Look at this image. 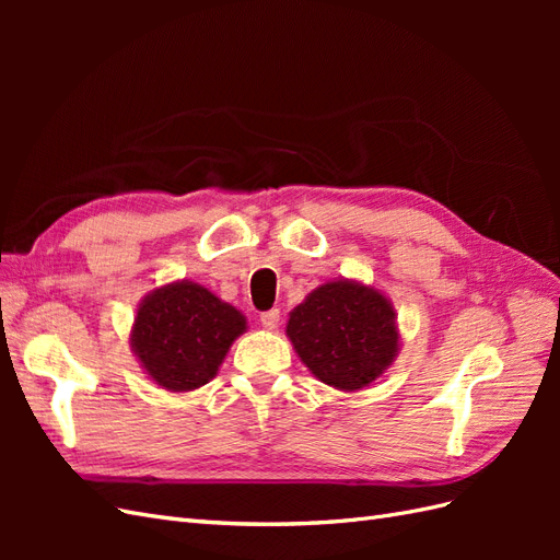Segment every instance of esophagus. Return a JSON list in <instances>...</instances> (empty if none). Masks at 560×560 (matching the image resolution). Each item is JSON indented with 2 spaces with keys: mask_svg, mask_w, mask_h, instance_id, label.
Listing matches in <instances>:
<instances>
[{
  "mask_svg": "<svg viewBox=\"0 0 560 560\" xmlns=\"http://www.w3.org/2000/svg\"><path fill=\"white\" fill-rule=\"evenodd\" d=\"M261 325L266 329H278V325H280V311L278 308H270V311L261 313Z\"/></svg>",
  "mask_w": 560,
  "mask_h": 560,
  "instance_id": "esophagus-1",
  "label": "esophagus"
}]
</instances>
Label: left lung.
<instances>
[{"label": "left lung", "mask_w": 560, "mask_h": 560, "mask_svg": "<svg viewBox=\"0 0 560 560\" xmlns=\"http://www.w3.org/2000/svg\"><path fill=\"white\" fill-rule=\"evenodd\" d=\"M284 331L311 374L343 393L381 378L401 338L389 299L346 278L315 287L290 313Z\"/></svg>", "instance_id": "1"}]
</instances>
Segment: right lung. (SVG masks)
I'll list each match as a JSON object with an SVG mask.
<instances>
[{
  "label": "right lung",
  "mask_w": 560,
  "mask_h": 560,
  "mask_svg": "<svg viewBox=\"0 0 560 560\" xmlns=\"http://www.w3.org/2000/svg\"><path fill=\"white\" fill-rule=\"evenodd\" d=\"M247 331L245 315L191 280L151 290L138 306L130 348L144 374L171 393L210 383L235 338Z\"/></svg>",
  "instance_id": "1"
}]
</instances>
